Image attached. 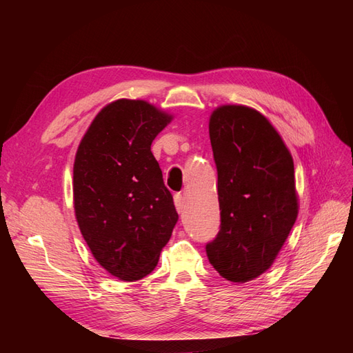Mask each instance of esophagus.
<instances>
[{"mask_svg":"<svg viewBox=\"0 0 353 353\" xmlns=\"http://www.w3.org/2000/svg\"><path fill=\"white\" fill-rule=\"evenodd\" d=\"M174 201H175V208L178 210V213H183L185 210V199H184V194H175L174 196Z\"/></svg>","mask_w":353,"mask_h":353,"instance_id":"34e87169","label":"esophagus"}]
</instances>
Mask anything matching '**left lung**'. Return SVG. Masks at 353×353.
<instances>
[{"mask_svg":"<svg viewBox=\"0 0 353 353\" xmlns=\"http://www.w3.org/2000/svg\"><path fill=\"white\" fill-rule=\"evenodd\" d=\"M209 135L221 225L206 254L223 279L248 283L272 265L297 218L294 166L281 137L245 105H222Z\"/></svg>","mask_w":353,"mask_h":353,"instance_id":"1","label":"left lung"}]
</instances>
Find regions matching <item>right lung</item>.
<instances>
[{
  "mask_svg": "<svg viewBox=\"0 0 353 353\" xmlns=\"http://www.w3.org/2000/svg\"><path fill=\"white\" fill-rule=\"evenodd\" d=\"M170 122L143 100H117L95 116L73 166L74 213L94 258L112 275L150 274L178 213L150 147Z\"/></svg>",
  "mask_w": 353,
  "mask_h": 353,
  "instance_id": "right-lung-1",
  "label": "right lung"
}]
</instances>
